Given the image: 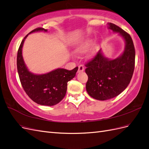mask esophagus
Here are the masks:
<instances>
[{
    "mask_svg": "<svg viewBox=\"0 0 149 149\" xmlns=\"http://www.w3.org/2000/svg\"><path fill=\"white\" fill-rule=\"evenodd\" d=\"M84 70V68L83 65H79L78 66V73H81V72H83Z\"/></svg>",
    "mask_w": 149,
    "mask_h": 149,
    "instance_id": "1",
    "label": "esophagus"
}]
</instances>
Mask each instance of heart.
<instances>
[{
	"mask_svg": "<svg viewBox=\"0 0 149 149\" xmlns=\"http://www.w3.org/2000/svg\"><path fill=\"white\" fill-rule=\"evenodd\" d=\"M92 43V40H86L84 41H83L81 42L78 47L76 48L75 52L77 54H83L86 52L88 49L91 47ZM96 50L95 49H92V50L88 54V57L89 58H93L94 55H96Z\"/></svg>",
	"mask_w": 149,
	"mask_h": 149,
	"instance_id": "obj_1",
	"label": "heart"
}]
</instances>
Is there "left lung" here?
<instances>
[{
	"label": "left lung",
	"instance_id": "obj_1",
	"mask_svg": "<svg viewBox=\"0 0 149 149\" xmlns=\"http://www.w3.org/2000/svg\"><path fill=\"white\" fill-rule=\"evenodd\" d=\"M108 29L118 33L125 41L123 53L115 59L104 56L101 49L91 61L86 64L88 76L86 89L89 95L97 100L105 101L118 96L127 87L132 77L136 52L130 35L114 24Z\"/></svg>",
	"mask_w": 149,
	"mask_h": 149
}]
</instances>
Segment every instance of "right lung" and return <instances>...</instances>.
<instances>
[{
  "mask_svg": "<svg viewBox=\"0 0 149 149\" xmlns=\"http://www.w3.org/2000/svg\"><path fill=\"white\" fill-rule=\"evenodd\" d=\"M47 30L37 28L26 35L22 40L17 53V66L19 78L24 91L31 100L43 106H54L65 96L68 82L76 76L78 67L72 70L58 68L49 73L37 74L30 72L26 66L22 56V47L27 36L36 31Z\"/></svg>",
  "mask_w": 149,
  "mask_h": 149,
  "instance_id": "obj_1",
  "label": "right lung"
}]
</instances>
